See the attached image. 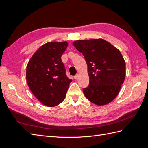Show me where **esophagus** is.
<instances>
[{
	"label": "esophagus",
	"mask_w": 148,
	"mask_h": 148,
	"mask_svg": "<svg viewBox=\"0 0 148 148\" xmlns=\"http://www.w3.org/2000/svg\"><path fill=\"white\" fill-rule=\"evenodd\" d=\"M79 77V74H77L75 76H74V79H77Z\"/></svg>",
	"instance_id": "obj_1"
}]
</instances>
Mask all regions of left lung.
<instances>
[{"mask_svg":"<svg viewBox=\"0 0 148 148\" xmlns=\"http://www.w3.org/2000/svg\"><path fill=\"white\" fill-rule=\"evenodd\" d=\"M73 45L88 65L89 83L83 89L84 96L98 106L113 101L125 78V62L120 51L102 39L79 40Z\"/></svg>","mask_w":148,"mask_h":148,"instance_id":"8db88e82","label":"left lung"}]
</instances>
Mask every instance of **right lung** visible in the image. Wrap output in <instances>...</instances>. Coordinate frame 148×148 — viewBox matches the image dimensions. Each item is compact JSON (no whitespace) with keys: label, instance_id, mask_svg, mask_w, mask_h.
<instances>
[{"label":"right lung","instance_id":"add662e5","mask_svg":"<svg viewBox=\"0 0 148 148\" xmlns=\"http://www.w3.org/2000/svg\"><path fill=\"white\" fill-rule=\"evenodd\" d=\"M67 42H51L40 47L26 66V81L31 92L44 105L54 107L65 99L71 79L66 77L61 56Z\"/></svg>","mask_w":148,"mask_h":148}]
</instances>
